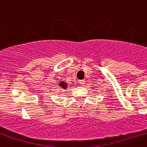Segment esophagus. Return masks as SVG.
Returning <instances> with one entry per match:
<instances>
[{"label":"esophagus","instance_id":"1","mask_svg":"<svg viewBox=\"0 0 147 147\" xmlns=\"http://www.w3.org/2000/svg\"><path fill=\"white\" fill-rule=\"evenodd\" d=\"M79 83H80L81 85H85V80H80V81H79Z\"/></svg>","mask_w":147,"mask_h":147}]
</instances>
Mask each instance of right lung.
Here are the masks:
<instances>
[{
	"instance_id": "1",
	"label": "right lung",
	"mask_w": 147,
	"mask_h": 147,
	"mask_svg": "<svg viewBox=\"0 0 147 147\" xmlns=\"http://www.w3.org/2000/svg\"><path fill=\"white\" fill-rule=\"evenodd\" d=\"M59 86L62 87L63 89H65V88L67 87V84H66V83H65V82H62L59 84Z\"/></svg>"
}]
</instances>
